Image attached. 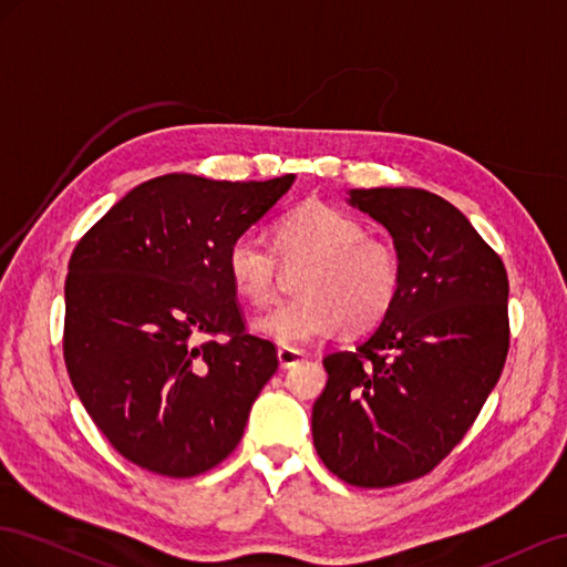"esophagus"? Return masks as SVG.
<instances>
[{"mask_svg":"<svg viewBox=\"0 0 567 567\" xmlns=\"http://www.w3.org/2000/svg\"><path fill=\"white\" fill-rule=\"evenodd\" d=\"M303 359H306V355H303V351H299V349H289V347H280V349H278V361H280L282 368L297 365V363H301Z\"/></svg>","mask_w":567,"mask_h":567,"instance_id":"34e87169","label":"esophagus"}]
</instances>
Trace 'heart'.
<instances>
[{
  "label": "heart",
  "instance_id": "b5f03b06",
  "mask_svg": "<svg viewBox=\"0 0 567 567\" xmlns=\"http://www.w3.org/2000/svg\"><path fill=\"white\" fill-rule=\"evenodd\" d=\"M285 266L306 264L297 275V297L272 306L254 322L282 347H303L342 328L349 334L373 330L394 309L401 292V258L394 245L368 237L365 225L322 202H306L275 228V247L261 235H237L225 268L239 297L270 301Z\"/></svg>",
  "mask_w": 567,
  "mask_h": 567
}]
</instances>
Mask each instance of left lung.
<instances>
[{
    "label": "left lung",
    "mask_w": 567,
    "mask_h": 567,
    "mask_svg": "<svg viewBox=\"0 0 567 567\" xmlns=\"http://www.w3.org/2000/svg\"><path fill=\"white\" fill-rule=\"evenodd\" d=\"M401 258L394 309L353 351L322 359L320 461L353 487L434 471L480 415L508 355V275L456 206L415 187L351 189Z\"/></svg>",
    "instance_id": "8db88e82"
}]
</instances>
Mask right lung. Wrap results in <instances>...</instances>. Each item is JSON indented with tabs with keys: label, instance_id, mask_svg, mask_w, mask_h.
<instances>
[{
	"label": "right lung",
	"instance_id": "1",
	"mask_svg": "<svg viewBox=\"0 0 567 567\" xmlns=\"http://www.w3.org/2000/svg\"><path fill=\"white\" fill-rule=\"evenodd\" d=\"M292 183L161 175L75 245L63 361L94 425L144 471L194 477L228 458L278 370L275 344L247 330L225 254Z\"/></svg>",
	"mask_w": 567,
	"mask_h": 567
}]
</instances>
